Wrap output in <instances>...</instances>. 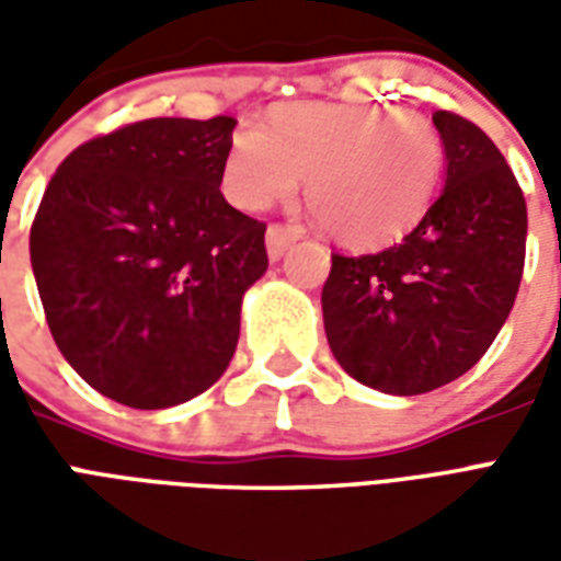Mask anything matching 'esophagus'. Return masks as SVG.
I'll return each mask as SVG.
<instances>
[{"label":"esophagus","instance_id":"1","mask_svg":"<svg viewBox=\"0 0 561 561\" xmlns=\"http://www.w3.org/2000/svg\"><path fill=\"white\" fill-rule=\"evenodd\" d=\"M300 237H304V231H297V228H288V225H270L267 255L273 257V261H279V257L288 252V245H291L294 240H300Z\"/></svg>","mask_w":561,"mask_h":561}]
</instances>
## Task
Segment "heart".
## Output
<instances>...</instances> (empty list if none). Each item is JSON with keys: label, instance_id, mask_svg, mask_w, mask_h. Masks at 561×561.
Masks as SVG:
<instances>
[{"label": "heart", "instance_id": "1", "mask_svg": "<svg viewBox=\"0 0 561 561\" xmlns=\"http://www.w3.org/2000/svg\"><path fill=\"white\" fill-rule=\"evenodd\" d=\"M445 171V147L426 116L385 104L291 102L267 126H240L225 152V192L267 209L297 192L324 231L348 245L397 240L426 216Z\"/></svg>", "mask_w": 561, "mask_h": 561}]
</instances>
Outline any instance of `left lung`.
<instances>
[{
	"mask_svg": "<svg viewBox=\"0 0 561 561\" xmlns=\"http://www.w3.org/2000/svg\"><path fill=\"white\" fill-rule=\"evenodd\" d=\"M447 180L412 233L376 255H333L321 291L333 357L366 388L430 393L469 373L517 300L526 197L466 116L435 111Z\"/></svg>",
	"mask_w": 561,
	"mask_h": 561,
	"instance_id": "left-lung-1",
	"label": "left lung"
}]
</instances>
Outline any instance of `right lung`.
Instances as JSON below:
<instances>
[{
	"instance_id": "add662e5",
	"label": "right lung",
	"mask_w": 561,
	"mask_h": 561,
	"mask_svg": "<svg viewBox=\"0 0 561 561\" xmlns=\"http://www.w3.org/2000/svg\"><path fill=\"white\" fill-rule=\"evenodd\" d=\"M233 116H159L80 144L30 231L47 328L90 388L131 409L204 393L264 276V221L219 192Z\"/></svg>"
}]
</instances>
